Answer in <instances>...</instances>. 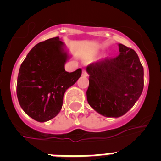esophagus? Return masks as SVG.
<instances>
[{"mask_svg":"<svg viewBox=\"0 0 161 161\" xmlns=\"http://www.w3.org/2000/svg\"><path fill=\"white\" fill-rule=\"evenodd\" d=\"M82 76H88V73L86 72V71H85V69H83V70H82Z\"/></svg>","mask_w":161,"mask_h":161,"instance_id":"1","label":"esophagus"}]
</instances>
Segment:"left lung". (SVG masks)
I'll return each instance as SVG.
<instances>
[{
	"label": "left lung",
	"instance_id": "left-lung-1",
	"mask_svg": "<svg viewBox=\"0 0 161 161\" xmlns=\"http://www.w3.org/2000/svg\"><path fill=\"white\" fill-rule=\"evenodd\" d=\"M114 59L91 64L86 68L89 106L108 118H119L139 100L143 89V68L133 49L119 43Z\"/></svg>",
	"mask_w": 161,
	"mask_h": 161
}]
</instances>
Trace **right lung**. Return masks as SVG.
Listing matches in <instances>:
<instances>
[{"mask_svg": "<svg viewBox=\"0 0 161 161\" xmlns=\"http://www.w3.org/2000/svg\"><path fill=\"white\" fill-rule=\"evenodd\" d=\"M71 58L59 37L36 44L27 54L18 72L17 96L28 116L44 123L55 118L63 106L64 94L81 76V69L65 71Z\"/></svg>", "mask_w": 161, "mask_h": 161, "instance_id": "obj_1", "label": "right lung"}]
</instances>
